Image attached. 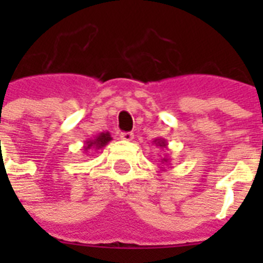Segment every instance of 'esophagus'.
<instances>
[{
	"instance_id": "obj_1",
	"label": "esophagus",
	"mask_w": 263,
	"mask_h": 263,
	"mask_svg": "<svg viewBox=\"0 0 263 263\" xmlns=\"http://www.w3.org/2000/svg\"><path fill=\"white\" fill-rule=\"evenodd\" d=\"M121 139H124V141H132L134 138V134L132 132H127V133H121L120 134Z\"/></svg>"
}]
</instances>
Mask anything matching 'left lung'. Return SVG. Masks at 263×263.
I'll return each instance as SVG.
<instances>
[{
  "mask_svg": "<svg viewBox=\"0 0 263 263\" xmlns=\"http://www.w3.org/2000/svg\"><path fill=\"white\" fill-rule=\"evenodd\" d=\"M153 142H154L155 145H157L158 147H160V148H167V145H168L166 139H163V138H155ZM160 162H162V163H168V162H170L168 157H167V155H166V157H163ZM162 168H163V167H162Z\"/></svg>",
  "mask_w": 263,
  "mask_h": 263,
  "instance_id": "8db88e82",
  "label": "left lung"
}]
</instances>
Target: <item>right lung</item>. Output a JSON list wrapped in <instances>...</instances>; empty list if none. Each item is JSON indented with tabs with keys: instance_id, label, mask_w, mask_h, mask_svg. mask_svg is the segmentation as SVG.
Segmentation results:
<instances>
[{
	"instance_id": "1",
	"label": "right lung",
	"mask_w": 263,
	"mask_h": 263,
	"mask_svg": "<svg viewBox=\"0 0 263 263\" xmlns=\"http://www.w3.org/2000/svg\"><path fill=\"white\" fill-rule=\"evenodd\" d=\"M110 141H111L110 133H109V132H103V133L97 134L95 138L87 139L84 146H83V150H84V153H88L89 150H95V152H97V150H100V148L105 147Z\"/></svg>"
}]
</instances>
